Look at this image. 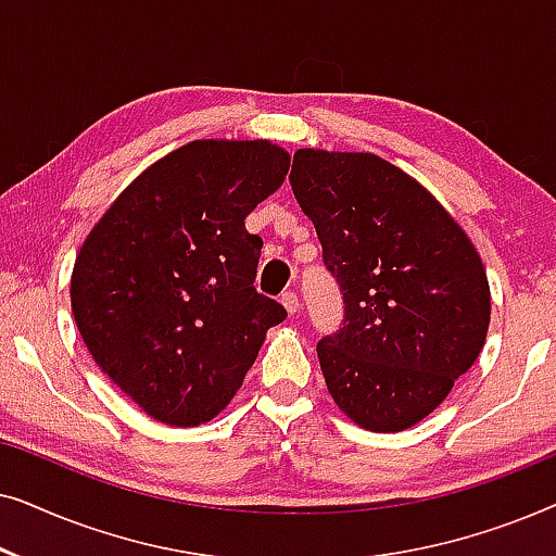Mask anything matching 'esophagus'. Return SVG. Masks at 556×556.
I'll return each instance as SVG.
<instances>
[{
  "mask_svg": "<svg viewBox=\"0 0 556 556\" xmlns=\"http://www.w3.org/2000/svg\"><path fill=\"white\" fill-rule=\"evenodd\" d=\"M280 303H283L286 311L291 316H295L301 311V299H299V295H295V291H286L283 295H280Z\"/></svg>",
  "mask_w": 556,
  "mask_h": 556,
  "instance_id": "34e87169",
  "label": "esophagus"
}]
</instances>
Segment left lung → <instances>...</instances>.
Wrapping results in <instances>:
<instances>
[{
  "mask_svg": "<svg viewBox=\"0 0 556 556\" xmlns=\"http://www.w3.org/2000/svg\"><path fill=\"white\" fill-rule=\"evenodd\" d=\"M291 187L344 291V326L316 346L331 400L364 430L413 428L485 344L491 288L473 240L369 151L299 149Z\"/></svg>",
  "mask_w": 556,
  "mask_h": 556,
  "instance_id": "1",
  "label": "left lung"
}]
</instances>
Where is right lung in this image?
<instances>
[{
	"mask_svg": "<svg viewBox=\"0 0 556 556\" xmlns=\"http://www.w3.org/2000/svg\"><path fill=\"white\" fill-rule=\"evenodd\" d=\"M265 139H197L147 166L83 240L71 306L90 356L143 413L197 428L230 405L288 316L255 291L245 217L286 181Z\"/></svg>",
	"mask_w": 556,
	"mask_h": 556,
	"instance_id": "right-lung-1",
	"label": "right lung"
}]
</instances>
